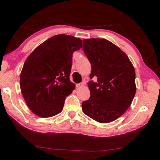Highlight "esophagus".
Returning <instances> with one entry per match:
<instances>
[{"instance_id":"obj_1","label":"esophagus","mask_w":160,"mask_h":160,"mask_svg":"<svg viewBox=\"0 0 160 160\" xmlns=\"http://www.w3.org/2000/svg\"><path fill=\"white\" fill-rule=\"evenodd\" d=\"M84 84V82H81V83H79V84H76V87L77 88H80V87H83Z\"/></svg>"}]
</instances>
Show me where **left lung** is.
Wrapping results in <instances>:
<instances>
[{"mask_svg":"<svg viewBox=\"0 0 160 160\" xmlns=\"http://www.w3.org/2000/svg\"><path fill=\"white\" fill-rule=\"evenodd\" d=\"M82 49L91 64L89 99L83 112L100 123L113 122L131 106L136 91L134 67L124 52L104 38L83 40Z\"/></svg>","mask_w":160,"mask_h":160,"instance_id":"left-lung-1","label":"left lung"}]
</instances>
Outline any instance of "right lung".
Segmentation results:
<instances>
[{"label": "right lung", "mask_w": 160, "mask_h": 160, "mask_svg": "<svg viewBox=\"0 0 160 160\" xmlns=\"http://www.w3.org/2000/svg\"><path fill=\"white\" fill-rule=\"evenodd\" d=\"M76 37L59 34L37 47L25 60L20 87L29 108L41 118L62 111L64 100L76 87L69 80L74 52L82 47Z\"/></svg>", "instance_id": "right-lung-1"}]
</instances>
